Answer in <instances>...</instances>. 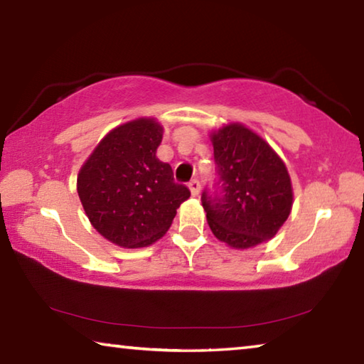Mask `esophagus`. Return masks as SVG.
<instances>
[{
    "label": "esophagus",
    "instance_id": "obj_1",
    "mask_svg": "<svg viewBox=\"0 0 364 364\" xmlns=\"http://www.w3.org/2000/svg\"><path fill=\"white\" fill-rule=\"evenodd\" d=\"M188 186L191 189V194L199 196V193H200V183H199V180H196V178H194V180L189 181Z\"/></svg>",
    "mask_w": 364,
    "mask_h": 364
}]
</instances>
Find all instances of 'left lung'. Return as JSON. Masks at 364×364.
<instances>
[{
	"label": "left lung",
	"mask_w": 364,
	"mask_h": 364,
	"mask_svg": "<svg viewBox=\"0 0 364 364\" xmlns=\"http://www.w3.org/2000/svg\"><path fill=\"white\" fill-rule=\"evenodd\" d=\"M217 183L202 193L215 237L234 249H249L274 237L292 208L287 168L267 141L241 123L212 133Z\"/></svg>",
	"instance_id": "obj_1"
}]
</instances>
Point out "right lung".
<instances>
[{"label":"right lung","mask_w":364,"mask_h":364,"mask_svg":"<svg viewBox=\"0 0 364 364\" xmlns=\"http://www.w3.org/2000/svg\"><path fill=\"white\" fill-rule=\"evenodd\" d=\"M162 133L154 119L123 123L102 138L78 173V197L91 225L120 247L156 242L191 196L156 157Z\"/></svg>","instance_id":"right-lung-1"}]
</instances>
